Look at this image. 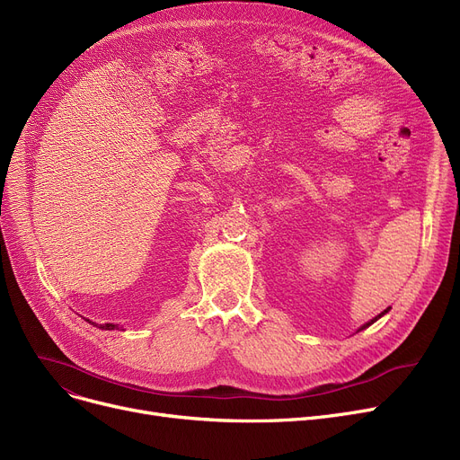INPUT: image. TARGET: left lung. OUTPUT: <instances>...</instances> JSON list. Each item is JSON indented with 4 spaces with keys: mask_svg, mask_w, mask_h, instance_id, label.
Here are the masks:
<instances>
[{
    "mask_svg": "<svg viewBox=\"0 0 460 460\" xmlns=\"http://www.w3.org/2000/svg\"><path fill=\"white\" fill-rule=\"evenodd\" d=\"M384 313H388V309H385V311H382V313H380V315H378V317H375V319H373V321H371V323H367V324H364V326H361V328H359V330H364V328H367V326H371V324H373V323H375V321H376V319H380V317H382V315H384Z\"/></svg>",
    "mask_w": 460,
    "mask_h": 460,
    "instance_id": "8db88e82",
    "label": "left lung"
}]
</instances>
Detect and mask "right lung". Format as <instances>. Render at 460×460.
Masks as SVG:
<instances>
[{"label": "right lung", "instance_id": "add662e5", "mask_svg": "<svg viewBox=\"0 0 460 460\" xmlns=\"http://www.w3.org/2000/svg\"><path fill=\"white\" fill-rule=\"evenodd\" d=\"M101 328H104V330H115L117 326H115V324H106V326H101Z\"/></svg>", "mask_w": 460, "mask_h": 460}]
</instances>
